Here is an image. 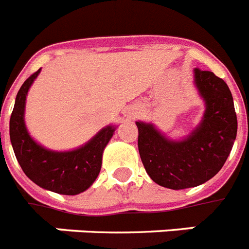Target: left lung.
I'll use <instances>...</instances> for the list:
<instances>
[{
  "label": "left lung",
  "instance_id": "8db88e82",
  "mask_svg": "<svg viewBox=\"0 0 249 249\" xmlns=\"http://www.w3.org/2000/svg\"><path fill=\"white\" fill-rule=\"evenodd\" d=\"M195 84L206 103L202 122L183 141H170L153 124L136 122L139 153L150 178L170 190L196 187L223 168L237 137V114L227 83L195 69Z\"/></svg>",
  "mask_w": 249,
  "mask_h": 249
}]
</instances>
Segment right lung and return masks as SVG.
Returning a JSON list of instances; mask_svg holds the SVG:
<instances>
[{
    "instance_id": "obj_1",
    "label": "right lung",
    "mask_w": 249,
    "mask_h": 249,
    "mask_svg": "<svg viewBox=\"0 0 249 249\" xmlns=\"http://www.w3.org/2000/svg\"><path fill=\"white\" fill-rule=\"evenodd\" d=\"M40 70L22 84L10 118V140L22 172L42 188L61 195H77L88 190L102 168L103 150L113 136L114 127L103 128L80 149L55 153L33 141L24 123V108L28 90Z\"/></svg>"
}]
</instances>
